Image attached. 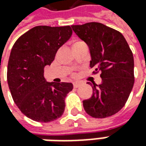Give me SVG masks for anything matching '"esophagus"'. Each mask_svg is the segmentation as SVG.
<instances>
[{
  "label": "esophagus",
  "instance_id": "1",
  "mask_svg": "<svg viewBox=\"0 0 146 146\" xmlns=\"http://www.w3.org/2000/svg\"><path fill=\"white\" fill-rule=\"evenodd\" d=\"M80 86H81L80 82H73V87H75V88H78Z\"/></svg>",
  "mask_w": 146,
  "mask_h": 146
}]
</instances>
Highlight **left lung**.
I'll list each match as a JSON object with an SVG mask.
<instances>
[{"label":"left lung","instance_id":"left-lung-1","mask_svg":"<svg viewBox=\"0 0 146 146\" xmlns=\"http://www.w3.org/2000/svg\"><path fill=\"white\" fill-rule=\"evenodd\" d=\"M79 38L88 45L94 73L101 72L102 83L88 82L92 96L84 100L86 112L94 118H106L120 111L134 84V60L123 35L99 23L71 26Z\"/></svg>","mask_w":146,"mask_h":146}]
</instances>
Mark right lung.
<instances>
[{
  "mask_svg": "<svg viewBox=\"0 0 146 146\" xmlns=\"http://www.w3.org/2000/svg\"><path fill=\"white\" fill-rule=\"evenodd\" d=\"M72 33L69 26H38L13 44L8 62L9 88L19 110L35 121L48 123L64 111V99L73 90V84L48 82L43 69L52 64L58 49Z\"/></svg>",
  "mask_w": 146,
  "mask_h": 146,
  "instance_id": "1",
  "label": "right lung"
}]
</instances>
